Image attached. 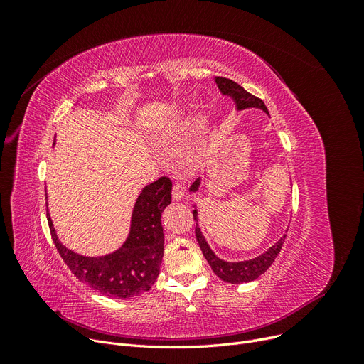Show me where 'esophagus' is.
Here are the masks:
<instances>
[{
	"label": "esophagus",
	"mask_w": 364,
	"mask_h": 364,
	"mask_svg": "<svg viewBox=\"0 0 364 364\" xmlns=\"http://www.w3.org/2000/svg\"><path fill=\"white\" fill-rule=\"evenodd\" d=\"M184 198V187L178 183L174 184V187H172V199L174 200H181Z\"/></svg>",
	"instance_id": "esophagus-1"
}]
</instances>
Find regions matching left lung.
Returning <instances> with one entry per match:
<instances>
[{"label":"left lung","instance_id":"left-lung-1","mask_svg":"<svg viewBox=\"0 0 364 364\" xmlns=\"http://www.w3.org/2000/svg\"><path fill=\"white\" fill-rule=\"evenodd\" d=\"M215 84L220 90V92L225 97H230L236 106V112L245 110V109H259L262 112H265L269 114V110H267V106L264 105L262 100H259L255 95L247 92L243 87H240L239 84H236L232 80L223 78V76H215ZM270 117V114H269ZM200 184H202V177L196 178V181L190 186L188 193L195 196L199 190H200ZM193 217L196 220V239L198 243L200 246V250L203 252V257L206 258L208 264L211 265L213 272L224 282L227 283H247L252 282L255 279H258L262 273L267 272V269L273 264V261L276 259V257L280 252V247L284 242L286 235H283L274 245H272L269 250L264 251L262 254H259L258 257L250 258V259H243V261H225L223 258H220L209 246L206 237L202 233V228L199 225V213L196 203L193 205Z\"/></svg>","mask_w":364,"mask_h":364}]
</instances>
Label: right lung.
<instances>
[{"instance_id": "obj_1", "label": "right lung", "mask_w": 364, "mask_h": 364, "mask_svg": "<svg viewBox=\"0 0 364 364\" xmlns=\"http://www.w3.org/2000/svg\"><path fill=\"white\" fill-rule=\"evenodd\" d=\"M169 178L147 184L134 203L125 242L106 255L87 257L65 246L47 211L53 242L60 257L76 276L109 298L128 299L147 292L156 282L164 257L162 213L171 203Z\"/></svg>"}]
</instances>
